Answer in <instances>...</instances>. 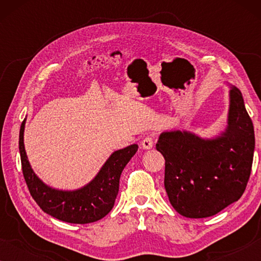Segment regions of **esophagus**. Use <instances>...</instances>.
Returning <instances> with one entry per match:
<instances>
[{
  "instance_id": "esophagus-1",
  "label": "esophagus",
  "mask_w": 261,
  "mask_h": 261,
  "mask_svg": "<svg viewBox=\"0 0 261 261\" xmlns=\"http://www.w3.org/2000/svg\"><path fill=\"white\" fill-rule=\"evenodd\" d=\"M141 146L144 149H151L153 147V138L152 137H146L144 140L141 141Z\"/></svg>"
}]
</instances>
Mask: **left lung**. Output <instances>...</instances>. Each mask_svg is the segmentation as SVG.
<instances>
[{
    "label": "left lung",
    "mask_w": 261,
    "mask_h": 261,
    "mask_svg": "<svg viewBox=\"0 0 261 261\" xmlns=\"http://www.w3.org/2000/svg\"><path fill=\"white\" fill-rule=\"evenodd\" d=\"M254 128L241 91L230 85L227 127L214 138L188 130L163 132L155 148L165 158L170 203L180 215L203 219L244 194L254 154Z\"/></svg>",
    "instance_id": "8db88e82"
}]
</instances>
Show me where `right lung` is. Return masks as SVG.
I'll use <instances>...</instances> for the list:
<instances>
[{"label": "right lung", "mask_w": 261, "mask_h": 261, "mask_svg": "<svg viewBox=\"0 0 261 261\" xmlns=\"http://www.w3.org/2000/svg\"><path fill=\"white\" fill-rule=\"evenodd\" d=\"M26 119L20 128L19 149L24 180L32 197L46 214L69 223H91L101 220L113 209L119 194L120 176L138 151L133 144L113 152L90 183L76 190H59L48 187L34 173L23 144Z\"/></svg>", "instance_id": "add662e5"}]
</instances>
